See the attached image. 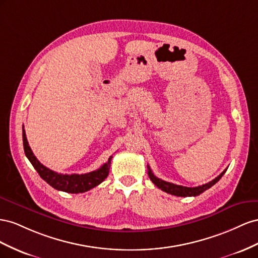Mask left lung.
<instances>
[{"mask_svg":"<svg viewBox=\"0 0 258 258\" xmlns=\"http://www.w3.org/2000/svg\"><path fill=\"white\" fill-rule=\"evenodd\" d=\"M147 167H148L149 178L151 179V181L154 183V185H156L158 188H160L161 190L165 191L166 194L177 196V197H196V196L201 195L202 192H204L205 190H208L212 186H214L215 183L223 177V175L227 171V170H225L222 174H219L215 179H213L212 181L205 183V185L191 188V187H183V186H179V185H175V183L162 180V179H160V178H158V177H156V176H154V174L151 172L149 166H147Z\"/></svg>","mask_w":258,"mask_h":258,"instance_id":"left-lung-1","label":"left lung"}]
</instances>
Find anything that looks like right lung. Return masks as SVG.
Masks as SVG:
<instances>
[{
  "label": "right lung",
  "instance_id": "1",
  "mask_svg": "<svg viewBox=\"0 0 258 258\" xmlns=\"http://www.w3.org/2000/svg\"><path fill=\"white\" fill-rule=\"evenodd\" d=\"M23 142L26 157L31 162V164L39 173L41 178L45 180L49 186L53 188L64 191L68 194H82L85 191L91 190L92 188L98 186L100 182L104 181L110 171V164H111L112 156L108 159L107 163L101 165L98 170L86 173V174H59L49 170L46 166H44L41 162L35 158L30 146L28 144L26 132L23 128Z\"/></svg>",
  "mask_w": 258,
  "mask_h": 258
}]
</instances>
